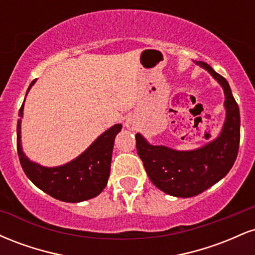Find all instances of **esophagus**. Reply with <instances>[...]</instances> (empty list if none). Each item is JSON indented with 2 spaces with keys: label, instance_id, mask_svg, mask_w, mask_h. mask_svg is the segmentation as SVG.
<instances>
[{
  "label": "esophagus",
  "instance_id": "obj_1",
  "mask_svg": "<svg viewBox=\"0 0 255 255\" xmlns=\"http://www.w3.org/2000/svg\"><path fill=\"white\" fill-rule=\"evenodd\" d=\"M126 125H127V127L130 128V129H134V128H135V124H134L131 120H128V121L126 122Z\"/></svg>",
  "mask_w": 255,
  "mask_h": 255
}]
</instances>
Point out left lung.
Returning a JSON list of instances; mask_svg holds the SVG:
<instances>
[{
    "mask_svg": "<svg viewBox=\"0 0 255 255\" xmlns=\"http://www.w3.org/2000/svg\"><path fill=\"white\" fill-rule=\"evenodd\" d=\"M222 85L225 95L227 119L221 135L194 151H175L153 146L135 135L136 152L152 183L166 194L191 198L222 180L235 163L240 146V110L225 78L207 63L198 62Z\"/></svg>",
    "mask_w": 255,
    "mask_h": 255,
    "instance_id": "left-lung-1",
    "label": "left lung"
}]
</instances>
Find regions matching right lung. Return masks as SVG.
<instances>
[{
	"mask_svg": "<svg viewBox=\"0 0 255 255\" xmlns=\"http://www.w3.org/2000/svg\"><path fill=\"white\" fill-rule=\"evenodd\" d=\"M33 80L28 86L27 92L34 84ZM26 92V95H27ZM24 103L19 110L22 118ZM20 124L16 126V148L20 164L26 176L39 189L50 197L66 203H79L95 198L105 188L110 174L111 154L116 134L122 129V125H115L104 131L92 145L80 154L77 159L62 166L45 168L27 159L20 144Z\"/></svg>",
	"mask_w": 255,
	"mask_h": 255,
	"instance_id": "add662e5",
	"label": "right lung"
}]
</instances>
